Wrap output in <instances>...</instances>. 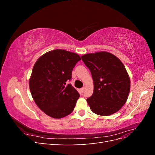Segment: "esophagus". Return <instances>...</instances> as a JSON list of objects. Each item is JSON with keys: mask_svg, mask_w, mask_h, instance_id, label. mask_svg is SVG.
I'll return each instance as SVG.
<instances>
[{"mask_svg": "<svg viewBox=\"0 0 155 155\" xmlns=\"http://www.w3.org/2000/svg\"><path fill=\"white\" fill-rule=\"evenodd\" d=\"M84 91H85V87H83V88H81L80 89V92H81V93H83V92H84Z\"/></svg>", "mask_w": 155, "mask_h": 155, "instance_id": "obj_1", "label": "esophagus"}]
</instances>
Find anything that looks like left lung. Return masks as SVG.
<instances>
[{
  "label": "left lung",
  "mask_w": 155,
  "mask_h": 155,
  "mask_svg": "<svg viewBox=\"0 0 155 155\" xmlns=\"http://www.w3.org/2000/svg\"><path fill=\"white\" fill-rule=\"evenodd\" d=\"M81 59L90 70L94 83L92 95L87 99L91 110L104 116L118 112L127 100L130 88L122 62L104 51L83 55Z\"/></svg>",
  "instance_id": "8db88e82"
}]
</instances>
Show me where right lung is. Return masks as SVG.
<instances>
[{
    "instance_id": "add662e5",
    "label": "right lung",
    "mask_w": 155,
    "mask_h": 155,
    "mask_svg": "<svg viewBox=\"0 0 155 155\" xmlns=\"http://www.w3.org/2000/svg\"><path fill=\"white\" fill-rule=\"evenodd\" d=\"M79 60L78 54L61 49L49 51L37 60L29 87L36 105L46 115L62 118L74 110L79 94L71 85H65Z\"/></svg>"
}]
</instances>
